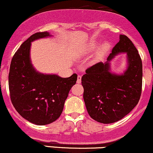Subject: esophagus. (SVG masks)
<instances>
[{"instance_id": "obj_1", "label": "esophagus", "mask_w": 153, "mask_h": 153, "mask_svg": "<svg viewBox=\"0 0 153 153\" xmlns=\"http://www.w3.org/2000/svg\"><path fill=\"white\" fill-rule=\"evenodd\" d=\"M81 78H82V77H81L80 75H78V78H77V83H78V84H80L81 82Z\"/></svg>"}]
</instances>
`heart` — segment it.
Here are the masks:
<instances>
[{
  "instance_id": "heart-1",
  "label": "heart",
  "mask_w": 153,
  "mask_h": 153,
  "mask_svg": "<svg viewBox=\"0 0 153 153\" xmlns=\"http://www.w3.org/2000/svg\"><path fill=\"white\" fill-rule=\"evenodd\" d=\"M97 46V42H92L88 44L87 48L85 49L86 53H89V52L92 51ZM109 48V45L108 43H104L102 44L101 46H100V48L98 49V51L97 52L95 57H94V61H98L101 59L102 57H103V56L106 53V52L108 51Z\"/></svg>"
}]
</instances>
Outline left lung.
<instances>
[{"label": "left lung", "instance_id": "8db88e82", "mask_svg": "<svg viewBox=\"0 0 153 153\" xmlns=\"http://www.w3.org/2000/svg\"><path fill=\"white\" fill-rule=\"evenodd\" d=\"M119 53H126L128 61V68L121 75L110 71L109 62ZM85 73L81 80L83 99L89 115L97 122H117L138 103L142 91V60L128 36L121 34L107 62L96 63Z\"/></svg>", "mask_w": 153, "mask_h": 153}]
</instances>
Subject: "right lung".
Returning a JSON list of instances; mask_svg holds the SVG:
<instances>
[{
	"label": "right lung",
	"mask_w": 153,
	"mask_h": 153,
	"mask_svg": "<svg viewBox=\"0 0 153 153\" xmlns=\"http://www.w3.org/2000/svg\"><path fill=\"white\" fill-rule=\"evenodd\" d=\"M49 32H37L22 43L13 56L8 75L10 100L22 117L36 125L49 124L62 113L65 100L77 74L69 78L42 74L31 63V42L50 36Z\"/></svg>",
	"instance_id": "add662e5"
}]
</instances>
